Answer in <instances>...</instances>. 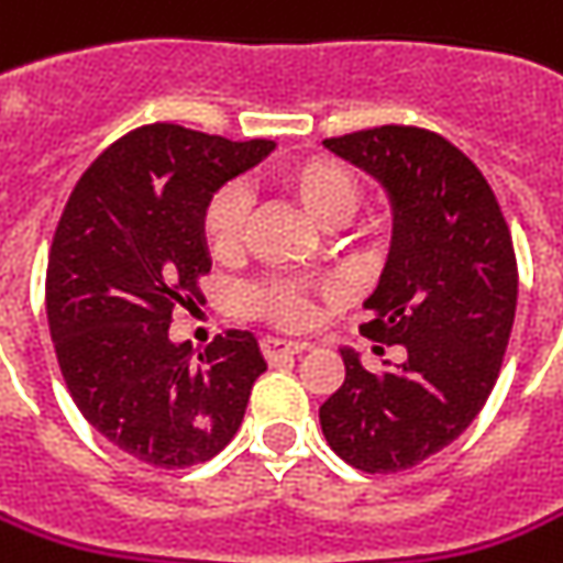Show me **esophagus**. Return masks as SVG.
Wrapping results in <instances>:
<instances>
[{"label": "esophagus", "instance_id": "obj_1", "mask_svg": "<svg viewBox=\"0 0 563 563\" xmlns=\"http://www.w3.org/2000/svg\"><path fill=\"white\" fill-rule=\"evenodd\" d=\"M305 342H289V339H277V335H265L262 339V354H265V361H283V357H296L305 351Z\"/></svg>", "mask_w": 563, "mask_h": 563}]
</instances>
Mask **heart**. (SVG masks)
<instances>
[{"label":"heart","mask_w":563,"mask_h":563,"mask_svg":"<svg viewBox=\"0 0 563 563\" xmlns=\"http://www.w3.org/2000/svg\"><path fill=\"white\" fill-rule=\"evenodd\" d=\"M277 185L292 194L320 224L345 221L361 202V178L342 159L323 153L298 156L277 169ZM250 218V197L236 185L218 187L206 200L200 216L202 246L218 262H231L243 250ZM332 289L323 283L298 280V277H267L246 289V308L252 317L271 327L298 332L311 327L320 301H330Z\"/></svg>","instance_id":"heart-1"}]
</instances>
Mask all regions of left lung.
<instances>
[{"label": "left lung", "mask_w": 563, "mask_h": 563, "mask_svg": "<svg viewBox=\"0 0 563 563\" xmlns=\"http://www.w3.org/2000/svg\"><path fill=\"white\" fill-rule=\"evenodd\" d=\"M323 144L391 194V255L363 332L407 357L369 373L342 351L320 426L347 465L407 472L472 426L499 378L518 305L511 231L484 172L438 132L376 125Z\"/></svg>", "instance_id": "1"}]
</instances>
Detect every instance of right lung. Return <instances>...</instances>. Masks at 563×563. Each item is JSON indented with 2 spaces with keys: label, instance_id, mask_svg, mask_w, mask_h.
Returning <instances> with one entry per match:
<instances>
[{
  "label": "right lung",
  "instance_id": "add662e5",
  "mask_svg": "<svg viewBox=\"0 0 563 563\" xmlns=\"http://www.w3.org/2000/svg\"><path fill=\"white\" fill-rule=\"evenodd\" d=\"M271 147L141 125L91 163L57 221L45 311L67 391L95 431L156 468L221 453L267 369L252 332L228 330L194 354L169 327L202 301L212 267L202 206Z\"/></svg>",
  "mask_w": 563,
  "mask_h": 563
}]
</instances>
